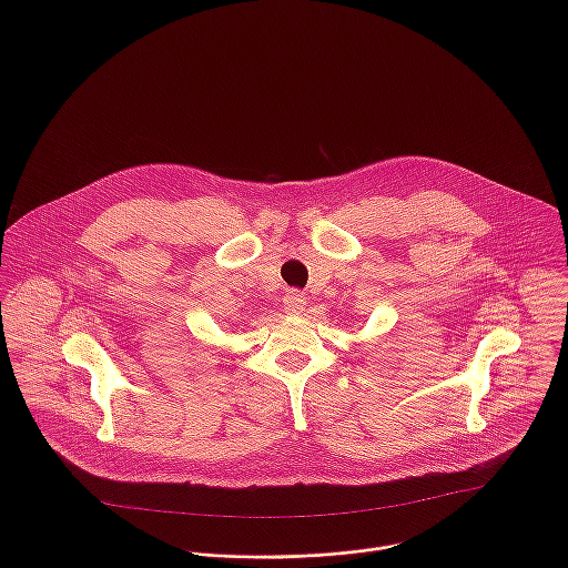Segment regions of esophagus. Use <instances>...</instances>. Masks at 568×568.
<instances>
[{
    "label": "esophagus",
    "mask_w": 568,
    "mask_h": 568,
    "mask_svg": "<svg viewBox=\"0 0 568 568\" xmlns=\"http://www.w3.org/2000/svg\"><path fill=\"white\" fill-rule=\"evenodd\" d=\"M306 306H308V300H306L304 293H300V291L286 293V297H284V313L286 315L297 317V315H302L306 311Z\"/></svg>",
    "instance_id": "esophagus-1"
}]
</instances>
